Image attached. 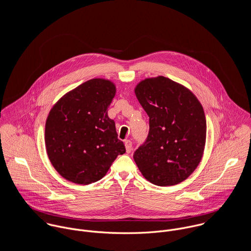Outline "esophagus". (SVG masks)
<instances>
[{"label":"esophagus","instance_id":"34e87169","mask_svg":"<svg viewBox=\"0 0 251 251\" xmlns=\"http://www.w3.org/2000/svg\"><path fill=\"white\" fill-rule=\"evenodd\" d=\"M125 146H126V152H130L131 150H132V143L130 140H126L125 141Z\"/></svg>","mask_w":251,"mask_h":251}]
</instances>
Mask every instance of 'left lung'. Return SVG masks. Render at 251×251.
Segmentation results:
<instances>
[{"label":"left lung","instance_id":"obj_1","mask_svg":"<svg viewBox=\"0 0 251 251\" xmlns=\"http://www.w3.org/2000/svg\"><path fill=\"white\" fill-rule=\"evenodd\" d=\"M135 95L149 116L150 129L133 158L151 183L177 184L202 158L207 132L203 107L189 90L163 76L141 81Z\"/></svg>","mask_w":251,"mask_h":251}]
</instances>
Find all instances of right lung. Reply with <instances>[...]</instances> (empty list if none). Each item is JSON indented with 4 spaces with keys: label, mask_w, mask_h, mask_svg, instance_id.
Here are the masks:
<instances>
[{
    "label": "right lung",
    "mask_w": 251,
    "mask_h": 251,
    "mask_svg": "<svg viewBox=\"0 0 251 251\" xmlns=\"http://www.w3.org/2000/svg\"><path fill=\"white\" fill-rule=\"evenodd\" d=\"M115 85L91 79L65 95L45 125L48 157L58 173L78 184L102 179L119 154L126 152L107 110Z\"/></svg>",
    "instance_id": "add662e5"
}]
</instances>
